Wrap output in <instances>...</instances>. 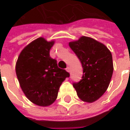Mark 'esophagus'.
Instances as JSON below:
<instances>
[{
    "instance_id": "34e87169",
    "label": "esophagus",
    "mask_w": 130,
    "mask_h": 130,
    "mask_svg": "<svg viewBox=\"0 0 130 130\" xmlns=\"http://www.w3.org/2000/svg\"><path fill=\"white\" fill-rule=\"evenodd\" d=\"M66 70L68 72H70V67H67Z\"/></svg>"
}]
</instances>
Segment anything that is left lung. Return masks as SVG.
I'll list each match as a JSON object with an SVG mask.
<instances>
[{
	"mask_svg": "<svg viewBox=\"0 0 130 130\" xmlns=\"http://www.w3.org/2000/svg\"><path fill=\"white\" fill-rule=\"evenodd\" d=\"M69 46L82 63V79L73 83L78 97L92 103L106 91L112 77V55L103 44L87 37L69 43Z\"/></svg>",
	"mask_w": 130,
	"mask_h": 130,
	"instance_id": "1",
	"label": "left lung"
}]
</instances>
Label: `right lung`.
I'll return each mask as SVG.
<instances>
[{
	"instance_id": "add662e5",
	"label": "right lung",
	"mask_w": 130,
	"mask_h": 130,
	"mask_svg": "<svg viewBox=\"0 0 130 130\" xmlns=\"http://www.w3.org/2000/svg\"><path fill=\"white\" fill-rule=\"evenodd\" d=\"M54 41L40 38L24 47L18 58L16 73L21 88L33 103L47 106L56 99L61 83L70 76L58 67L57 61L50 56Z\"/></svg>"
}]
</instances>
